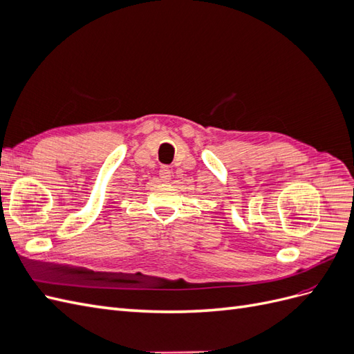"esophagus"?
Here are the masks:
<instances>
[{
	"mask_svg": "<svg viewBox=\"0 0 354 354\" xmlns=\"http://www.w3.org/2000/svg\"><path fill=\"white\" fill-rule=\"evenodd\" d=\"M171 176H173V173H171V169L168 167H162L159 169V177L162 178L164 181H169L171 180Z\"/></svg>",
	"mask_w": 354,
	"mask_h": 354,
	"instance_id": "obj_1",
	"label": "esophagus"
}]
</instances>
